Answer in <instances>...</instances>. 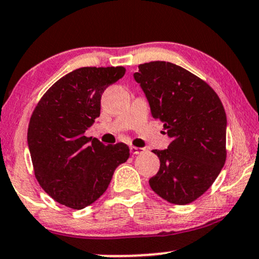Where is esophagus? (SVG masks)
I'll return each instance as SVG.
<instances>
[{"label": "esophagus", "instance_id": "obj_1", "mask_svg": "<svg viewBox=\"0 0 259 259\" xmlns=\"http://www.w3.org/2000/svg\"><path fill=\"white\" fill-rule=\"evenodd\" d=\"M130 152H132V154H135V155H137V154H142L143 152H145V149L140 148V147L132 146L130 147Z\"/></svg>", "mask_w": 259, "mask_h": 259}]
</instances>
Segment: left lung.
Returning a JSON list of instances; mask_svg holds the SVG:
<instances>
[{
    "label": "left lung",
    "mask_w": 259,
    "mask_h": 259,
    "mask_svg": "<svg viewBox=\"0 0 259 259\" xmlns=\"http://www.w3.org/2000/svg\"><path fill=\"white\" fill-rule=\"evenodd\" d=\"M134 78L163 123L172 142L154 149L160 168L149 179L155 194L173 204L194 202L210 188L226 161L227 118L220 98L207 82L179 65L140 64Z\"/></svg>",
    "instance_id": "left-lung-1"
}]
</instances>
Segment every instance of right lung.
<instances>
[{"label": "right lung", "mask_w": 259, "mask_h": 259, "mask_svg": "<svg viewBox=\"0 0 259 259\" xmlns=\"http://www.w3.org/2000/svg\"><path fill=\"white\" fill-rule=\"evenodd\" d=\"M124 74L123 67L78 68L52 84L32 113L27 142L34 176L61 204L82 209L96 202L129 158L125 143L105 146L84 136L100 116L101 94Z\"/></svg>", "instance_id": "right-lung-1"}]
</instances>
